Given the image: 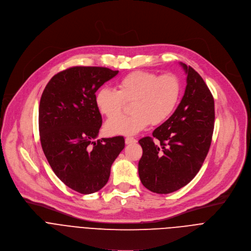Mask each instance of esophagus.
Wrapping results in <instances>:
<instances>
[{"mask_svg":"<svg viewBox=\"0 0 251 251\" xmlns=\"http://www.w3.org/2000/svg\"><path fill=\"white\" fill-rule=\"evenodd\" d=\"M137 142V140L135 139V138H133V137H127L126 139H125V143L127 145H129V144H134V143H136Z\"/></svg>","mask_w":251,"mask_h":251,"instance_id":"esophagus-1","label":"esophagus"}]
</instances>
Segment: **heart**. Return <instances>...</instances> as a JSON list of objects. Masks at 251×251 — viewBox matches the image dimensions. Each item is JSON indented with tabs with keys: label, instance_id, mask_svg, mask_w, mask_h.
<instances>
[{
	"label": "heart",
	"instance_id": "obj_1",
	"mask_svg": "<svg viewBox=\"0 0 251 251\" xmlns=\"http://www.w3.org/2000/svg\"><path fill=\"white\" fill-rule=\"evenodd\" d=\"M117 86L118 90L103 87L95 94L99 112L107 118H113L105 124L109 135L132 136L145 130L151 123H164L175 112L182 94L181 80L174 74L159 75L137 70L123 76ZM126 101L133 102V114L117 118Z\"/></svg>",
	"mask_w": 251,
	"mask_h": 251
}]
</instances>
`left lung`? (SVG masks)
<instances>
[{
	"instance_id": "8db88e82",
	"label": "left lung",
	"mask_w": 251,
	"mask_h": 251,
	"mask_svg": "<svg viewBox=\"0 0 251 251\" xmlns=\"http://www.w3.org/2000/svg\"><path fill=\"white\" fill-rule=\"evenodd\" d=\"M187 75L185 94L173 115L139 140L143 149L138 164L140 180L157 194H170L188 185L208 153L214 127V101L197 71L180 63ZM158 140L156 145L153 139Z\"/></svg>"
}]
</instances>
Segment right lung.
Here are the masks:
<instances>
[{
    "label": "right lung",
    "instance_id": "obj_1",
    "mask_svg": "<svg viewBox=\"0 0 251 251\" xmlns=\"http://www.w3.org/2000/svg\"><path fill=\"white\" fill-rule=\"evenodd\" d=\"M117 74L107 67H70L49 81L41 98L43 151L59 180L83 195L107 184L111 166L125 147L122 136L94 141L102 125L95 92Z\"/></svg>",
    "mask_w": 251,
    "mask_h": 251
}]
</instances>
